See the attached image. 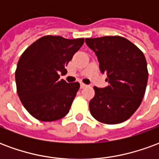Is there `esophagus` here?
Returning <instances> with one entry per match:
<instances>
[{"label":"esophagus","instance_id":"1","mask_svg":"<svg viewBox=\"0 0 159 159\" xmlns=\"http://www.w3.org/2000/svg\"><path fill=\"white\" fill-rule=\"evenodd\" d=\"M87 85L85 84V83H81V84H80V88L81 89H84V88H86Z\"/></svg>","mask_w":159,"mask_h":159}]
</instances>
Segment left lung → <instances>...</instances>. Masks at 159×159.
I'll use <instances>...</instances> for the list:
<instances>
[{
  "instance_id": "obj_1",
  "label": "left lung",
  "mask_w": 159,
  "mask_h": 159,
  "mask_svg": "<svg viewBox=\"0 0 159 159\" xmlns=\"http://www.w3.org/2000/svg\"><path fill=\"white\" fill-rule=\"evenodd\" d=\"M95 52L101 73L109 85L93 87L90 113L97 121L117 124L129 119L140 107L146 92L148 70L143 52L124 37L118 36L86 38Z\"/></svg>"
}]
</instances>
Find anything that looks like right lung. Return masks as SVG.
Instances as JSON below:
<instances>
[{
    "label": "right lung",
    "instance_id": "1",
    "mask_svg": "<svg viewBox=\"0 0 159 159\" xmlns=\"http://www.w3.org/2000/svg\"><path fill=\"white\" fill-rule=\"evenodd\" d=\"M84 38L45 36L33 42L20 57L15 71L17 92L32 117L43 122L62 118L69 112L79 83L59 80L66 66L83 46Z\"/></svg>",
    "mask_w": 159,
    "mask_h": 159
}]
</instances>
